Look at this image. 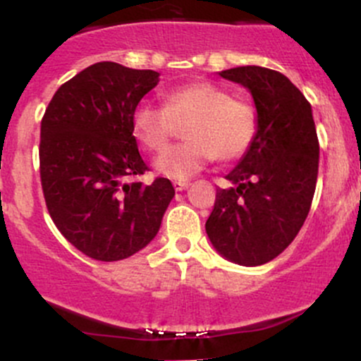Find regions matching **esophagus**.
I'll return each mask as SVG.
<instances>
[{
	"instance_id": "1",
	"label": "esophagus",
	"mask_w": 361,
	"mask_h": 361,
	"mask_svg": "<svg viewBox=\"0 0 361 361\" xmlns=\"http://www.w3.org/2000/svg\"><path fill=\"white\" fill-rule=\"evenodd\" d=\"M188 185H190L188 181H174L173 187H174V190H176V192H183V190H187Z\"/></svg>"
}]
</instances>
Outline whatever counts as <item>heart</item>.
<instances>
[{"mask_svg":"<svg viewBox=\"0 0 361 361\" xmlns=\"http://www.w3.org/2000/svg\"><path fill=\"white\" fill-rule=\"evenodd\" d=\"M176 124H185L187 142L171 147L155 159V169L176 181L190 180L214 157L223 162L242 157L257 131L252 105L207 81L168 90L164 107L142 102L131 117L136 140L154 152L168 145Z\"/></svg>","mask_w":361,"mask_h":361,"instance_id":"obj_1","label":"heart"}]
</instances>
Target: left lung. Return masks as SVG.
<instances>
[{
	"label": "left lung",
	"instance_id": "obj_1",
	"mask_svg": "<svg viewBox=\"0 0 361 361\" xmlns=\"http://www.w3.org/2000/svg\"><path fill=\"white\" fill-rule=\"evenodd\" d=\"M219 75L252 94L257 131L226 174L206 221L212 247L231 263L259 267L279 256L308 216L318 176L317 128L310 102L280 72L257 66Z\"/></svg>",
	"mask_w": 361,
	"mask_h": 361
}]
</instances>
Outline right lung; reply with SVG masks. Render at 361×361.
<instances>
[{
	"label": "right lung",
	"instance_id": "1",
	"mask_svg": "<svg viewBox=\"0 0 361 361\" xmlns=\"http://www.w3.org/2000/svg\"><path fill=\"white\" fill-rule=\"evenodd\" d=\"M157 82L155 71L93 63L56 90L41 121L48 212L60 233L97 261L126 259L147 247L174 197L168 178L130 181L149 171L131 117Z\"/></svg>",
	"mask_w": 361,
	"mask_h": 361
}]
</instances>
